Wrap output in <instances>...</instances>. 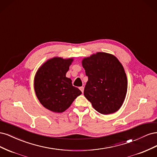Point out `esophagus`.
Segmentation results:
<instances>
[{
    "instance_id": "1",
    "label": "esophagus",
    "mask_w": 157,
    "mask_h": 157,
    "mask_svg": "<svg viewBox=\"0 0 157 157\" xmlns=\"http://www.w3.org/2000/svg\"><path fill=\"white\" fill-rule=\"evenodd\" d=\"M84 87H83V86H81V87H80V90H81V92H82V93L84 92Z\"/></svg>"
}]
</instances>
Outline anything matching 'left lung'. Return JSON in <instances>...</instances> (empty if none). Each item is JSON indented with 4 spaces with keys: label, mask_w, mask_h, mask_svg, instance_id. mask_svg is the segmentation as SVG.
Returning <instances> with one entry per match:
<instances>
[{
    "label": "left lung",
    "mask_w": 157,
    "mask_h": 157,
    "mask_svg": "<svg viewBox=\"0 0 157 157\" xmlns=\"http://www.w3.org/2000/svg\"><path fill=\"white\" fill-rule=\"evenodd\" d=\"M88 78L84 95L99 113L117 112L126 98L128 81L122 65L115 56L97 52L82 60Z\"/></svg>",
    "instance_id": "obj_1"
}]
</instances>
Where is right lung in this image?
Listing matches in <instances>:
<instances>
[{"label":"right lung","instance_id":"1","mask_svg":"<svg viewBox=\"0 0 157 157\" xmlns=\"http://www.w3.org/2000/svg\"><path fill=\"white\" fill-rule=\"evenodd\" d=\"M73 58L55 57L47 60L37 70L34 78L36 96L45 108L54 113H63L82 94L66 77Z\"/></svg>","mask_w":157,"mask_h":157}]
</instances>
